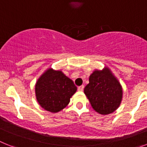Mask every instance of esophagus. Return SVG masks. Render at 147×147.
Segmentation results:
<instances>
[{
    "instance_id": "obj_1",
    "label": "esophagus",
    "mask_w": 147,
    "mask_h": 147,
    "mask_svg": "<svg viewBox=\"0 0 147 147\" xmlns=\"http://www.w3.org/2000/svg\"><path fill=\"white\" fill-rule=\"evenodd\" d=\"M83 90H84V85H81V86L78 87V90L79 91H82Z\"/></svg>"
}]
</instances>
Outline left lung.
Returning <instances> with one entry per match:
<instances>
[{
    "label": "left lung",
    "mask_w": 147,
    "mask_h": 147,
    "mask_svg": "<svg viewBox=\"0 0 147 147\" xmlns=\"http://www.w3.org/2000/svg\"><path fill=\"white\" fill-rule=\"evenodd\" d=\"M84 93L97 113L107 115L119 107L122 98L121 86L109 69L95 71L89 78Z\"/></svg>",
    "instance_id": "left-lung-1"
}]
</instances>
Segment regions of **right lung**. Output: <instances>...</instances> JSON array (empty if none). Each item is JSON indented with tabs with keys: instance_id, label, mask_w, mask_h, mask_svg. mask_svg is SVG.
Listing matches in <instances>:
<instances>
[{
	"instance_id": "right-lung-1",
	"label": "right lung",
	"mask_w": 147,
	"mask_h": 147,
	"mask_svg": "<svg viewBox=\"0 0 147 147\" xmlns=\"http://www.w3.org/2000/svg\"><path fill=\"white\" fill-rule=\"evenodd\" d=\"M76 90L74 82L62 71L52 69L44 73L35 86L37 102L42 108L51 113L64 109Z\"/></svg>"
}]
</instances>
